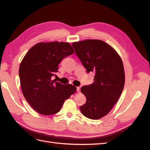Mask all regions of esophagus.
Masks as SVG:
<instances>
[{
  "label": "esophagus",
  "mask_w": 150,
  "mask_h": 150,
  "mask_svg": "<svg viewBox=\"0 0 150 150\" xmlns=\"http://www.w3.org/2000/svg\"><path fill=\"white\" fill-rule=\"evenodd\" d=\"M77 91H78V93L80 92V89H81V87H77Z\"/></svg>",
  "instance_id": "1"
}]
</instances>
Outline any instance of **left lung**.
<instances>
[{
  "mask_svg": "<svg viewBox=\"0 0 150 150\" xmlns=\"http://www.w3.org/2000/svg\"><path fill=\"white\" fill-rule=\"evenodd\" d=\"M72 46L87 72H95L93 83L81 89L86 98L81 112L88 118L100 119L121 96L125 81L123 63L115 49L101 40L86 39Z\"/></svg>",
  "mask_w": 150,
  "mask_h": 150,
  "instance_id": "8db88e82",
  "label": "left lung"
}]
</instances>
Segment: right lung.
I'll list each match as a JSON object with an SVG mask.
<instances>
[{"mask_svg":"<svg viewBox=\"0 0 150 150\" xmlns=\"http://www.w3.org/2000/svg\"><path fill=\"white\" fill-rule=\"evenodd\" d=\"M74 53L69 42H39L29 50L21 61L19 78L22 93L39 114H56L66 99L76 91L74 86L52 79L61 61Z\"/></svg>","mask_w":150,"mask_h":150,"instance_id":"obj_1","label":"right lung"}]
</instances>
